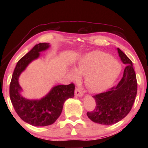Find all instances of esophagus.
Returning a JSON list of instances; mask_svg holds the SVG:
<instances>
[{"label":"esophagus","instance_id":"esophagus-1","mask_svg":"<svg viewBox=\"0 0 148 148\" xmlns=\"http://www.w3.org/2000/svg\"><path fill=\"white\" fill-rule=\"evenodd\" d=\"M75 95H76V96H77V97L83 96V93H82V91L79 88H76V89H75Z\"/></svg>","mask_w":148,"mask_h":148}]
</instances>
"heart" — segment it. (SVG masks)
<instances>
[{"mask_svg": "<svg viewBox=\"0 0 148 148\" xmlns=\"http://www.w3.org/2000/svg\"><path fill=\"white\" fill-rule=\"evenodd\" d=\"M121 70V64L111 55L95 51L79 59L76 69L72 70L71 75L75 79H78L80 75L84 76L87 89L92 92H100L117 78Z\"/></svg>", "mask_w": 148, "mask_h": 148, "instance_id": "b5f03b06", "label": "heart"}]
</instances>
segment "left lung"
I'll return each mask as SVG.
<instances>
[{
  "instance_id": "obj_1",
  "label": "left lung",
  "mask_w": 148,
  "mask_h": 148,
  "mask_svg": "<svg viewBox=\"0 0 148 148\" xmlns=\"http://www.w3.org/2000/svg\"><path fill=\"white\" fill-rule=\"evenodd\" d=\"M123 63L126 65L123 76L118 84L107 91L93 95L96 107L87 116L95 123L112 125L119 122L129 113L137 93V81L132 62L121 49L117 48Z\"/></svg>"
}]
</instances>
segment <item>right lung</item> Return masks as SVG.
I'll list each match as a JSON object with an SVG mask.
<instances>
[{
    "instance_id": "add662e5",
    "label": "right lung",
    "mask_w": 148,
    "mask_h": 148,
    "mask_svg": "<svg viewBox=\"0 0 148 148\" xmlns=\"http://www.w3.org/2000/svg\"><path fill=\"white\" fill-rule=\"evenodd\" d=\"M48 43L36 44L25 56L19 60L12 74L10 85V97L16 113L23 121L36 127L53 124L61 115L64 102L74 96L75 86L59 85L53 87L48 93L39 100H30L21 95L22 89L19 77L27 66L40 56V52L49 47Z\"/></svg>"
}]
</instances>
